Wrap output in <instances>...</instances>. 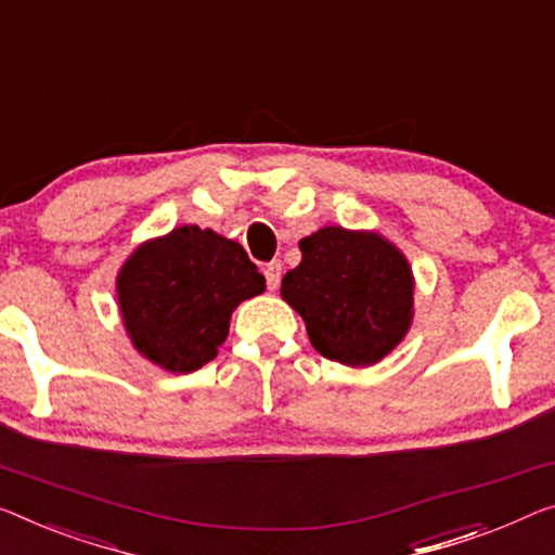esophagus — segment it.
I'll return each instance as SVG.
<instances>
[{"label": "esophagus", "mask_w": 555, "mask_h": 555, "mask_svg": "<svg viewBox=\"0 0 555 555\" xmlns=\"http://www.w3.org/2000/svg\"><path fill=\"white\" fill-rule=\"evenodd\" d=\"M281 261H269L267 267H263V276H267V284H269V288L271 292H274V288H279V281H281Z\"/></svg>", "instance_id": "obj_1"}]
</instances>
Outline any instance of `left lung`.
<instances>
[{"instance_id":"left-lung-1","label":"left lung","mask_w":555,"mask_h":555,"mask_svg":"<svg viewBox=\"0 0 555 555\" xmlns=\"http://www.w3.org/2000/svg\"><path fill=\"white\" fill-rule=\"evenodd\" d=\"M301 263L281 296L301 313L311 346L346 366H371L403 341L413 321L409 259L376 231L324 227L299 242Z\"/></svg>"}]
</instances>
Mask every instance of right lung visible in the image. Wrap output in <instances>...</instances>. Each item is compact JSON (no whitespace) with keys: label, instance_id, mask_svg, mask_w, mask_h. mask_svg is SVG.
I'll use <instances>...</instances> for the list:
<instances>
[{"label":"right lung","instance_id":"right-lung-1","mask_svg":"<svg viewBox=\"0 0 555 555\" xmlns=\"http://www.w3.org/2000/svg\"><path fill=\"white\" fill-rule=\"evenodd\" d=\"M263 288L267 279L242 244L198 227L144 242L117 276L131 344L171 374H192L217 357L231 311Z\"/></svg>","mask_w":555,"mask_h":555}]
</instances>
